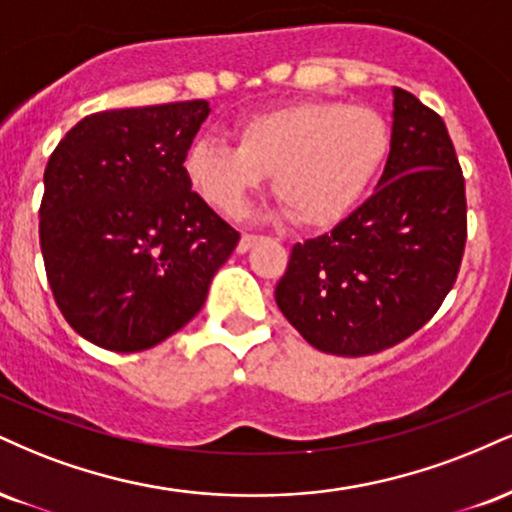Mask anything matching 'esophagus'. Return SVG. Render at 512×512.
I'll return each mask as SVG.
<instances>
[{"label": "esophagus", "mask_w": 512, "mask_h": 512, "mask_svg": "<svg viewBox=\"0 0 512 512\" xmlns=\"http://www.w3.org/2000/svg\"><path fill=\"white\" fill-rule=\"evenodd\" d=\"M260 236H255V233H243L238 240V252H248L255 248V243H260Z\"/></svg>", "instance_id": "esophagus-1"}]
</instances>
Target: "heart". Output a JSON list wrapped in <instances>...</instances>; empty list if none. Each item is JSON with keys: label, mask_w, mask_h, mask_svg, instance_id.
Wrapping results in <instances>:
<instances>
[{"label": "heart", "mask_w": 512, "mask_h": 512, "mask_svg": "<svg viewBox=\"0 0 512 512\" xmlns=\"http://www.w3.org/2000/svg\"><path fill=\"white\" fill-rule=\"evenodd\" d=\"M389 147V126L372 109L300 100L245 116L236 126V147L195 140L183 171L190 188L226 217H238L264 176H272L281 214L324 229L365 197Z\"/></svg>", "instance_id": "heart-1"}]
</instances>
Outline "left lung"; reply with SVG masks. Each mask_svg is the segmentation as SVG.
Masks as SVG:
<instances>
[{
    "label": "left lung",
    "mask_w": 512,
    "mask_h": 512,
    "mask_svg": "<svg viewBox=\"0 0 512 512\" xmlns=\"http://www.w3.org/2000/svg\"><path fill=\"white\" fill-rule=\"evenodd\" d=\"M465 240V178L446 123L393 88L377 190L331 233L293 245L276 305L322 353H381L434 317L458 279Z\"/></svg>",
    "instance_id": "obj_1"
}]
</instances>
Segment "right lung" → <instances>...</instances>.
Segmentation results:
<instances>
[{
	"label": "right lung",
	"mask_w": 512,
	"mask_h": 512,
	"mask_svg": "<svg viewBox=\"0 0 512 512\" xmlns=\"http://www.w3.org/2000/svg\"><path fill=\"white\" fill-rule=\"evenodd\" d=\"M205 100L85 116L45 169L40 248L61 315L114 353L176 334L238 245L183 171Z\"/></svg>",
	"instance_id": "add662e5"
}]
</instances>
